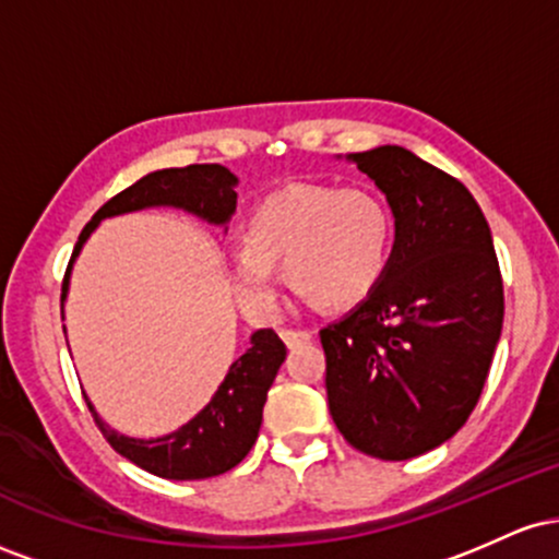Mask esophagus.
<instances>
[{
  "label": "esophagus",
  "mask_w": 559,
  "mask_h": 559,
  "mask_svg": "<svg viewBox=\"0 0 559 559\" xmlns=\"http://www.w3.org/2000/svg\"><path fill=\"white\" fill-rule=\"evenodd\" d=\"M281 338H284L288 349H297L301 344L312 342V331H301V329H284L281 331Z\"/></svg>",
  "instance_id": "obj_1"
}]
</instances>
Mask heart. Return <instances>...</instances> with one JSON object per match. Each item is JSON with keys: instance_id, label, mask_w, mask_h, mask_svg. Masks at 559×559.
<instances>
[{"instance_id": "heart-1", "label": "heart", "mask_w": 559, "mask_h": 559, "mask_svg": "<svg viewBox=\"0 0 559 559\" xmlns=\"http://www.w3.org/2000/svg\"><path fill=\"white\" fill-rule=\"evenodd\" d=\"M394 215L370 189L331 183H294L273 191L243 221V247L228 260L236 299L249 316L273 318L278 275L305 299L342 310L360 305L389 271Z\"/></svg>"}]
</instances>
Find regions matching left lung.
I'll use <instances>...</instances> for the list:
<instances>
[{"label":"left lung","mask_w":559,"mask_h":559,"mask_svg":"<svg viewBox=\"0 0 559 559\" xmlns=\"http://www.w3.org/2000/svg\"><path fill=\"white\" fill-rule=\"evenodd\" d=\"M386 197L383 281L320 331L336 428L378 460L431 452L476 407L504 318L489 223L457 178L404 146L346 155Z\"/></svg>","instance_id":"8db88e82"}]
</instances>
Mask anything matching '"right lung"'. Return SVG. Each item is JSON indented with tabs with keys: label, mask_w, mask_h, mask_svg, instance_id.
<instances>
[{
	"label": "right lung",
	"mask_w": 559,
	"mask_h": 559,
	"mask_svg": "<svg viewBox=\"0 0 559 559\" xmlns=\"http://www.w3.org/2000/svg\"><path fill=\"white\" fill-rule=\"evenodd\" d=\"M236 183L239 178L223 165H189V168H165L139 178L110 202L102 204L96 215L81 230L79 243L70 258L66 281H62V305L68 299L70 271L81 254L83 243L102 221L115 215L139 213L150 207H176L202 217L210 226H228L236 210ZM286 360V346L273 329H260L249 338V349L228 368L213 400L183 423L178 431L157 439H133L118 433L92 409L96 426L110 441V447L141 471L170 480H202L221 476L241 463L254 447L262 423L267 389L273 386L281 362Z\"/></svg>",
	"instance_id": "add662e5"
}]
</instances>
